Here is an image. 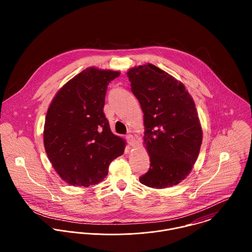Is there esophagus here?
Returning a JSON list of instances; mask_svg holds the SVG:
<instances>
[{
  "label": "esophagus",
  "mask_w": 252,
  "mask_h": 252,
  "mask_svg": "<svg viewBox=\"0 0 252 252\" xmlns=\"http://www.w3.org/2000/svg\"><path fill=\"white\" fill-rule=\"evenodd\" d=\"M126 140H127V142H128V144H130V145H135L136 144V141H135V138L132 136V135H128L127 137H126Z\"/></svg>",
  "instance_id": "34e87169"
}]
</instances>
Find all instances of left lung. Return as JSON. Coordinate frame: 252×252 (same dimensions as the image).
<instances>
[{
  "label": "left lung",
  "mask_w": 252,
  "mask_h": 252,
  "mask_svg": "<svg viewBox=\"0 0 252 252\" xmlns=\"http://www.w3.org/2000/svg\"><path fill=\"white\" fill-rule=\"evenodd\" d=\"M144 112V144L150 168L140 178L151 188L179 184L198 158L203 130L193 98L182 82L152 64L127 72Z\"/></svg>",
  "instance_id": "obj_1"
}]
</instances>
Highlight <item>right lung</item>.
Segmentation results:
<instances>
[{
    "mask_svg": "<svg viewBox=\"0 0 252 252\" xmlns=\"http://www.w3.org/2000/svg\"><path fill=\"white\" fill-rule=\"evenodd\" d=\"M120 72L89 67L56 93L47 109L43 144L60 178L73 186L98 184L125 141L115 136L104 114L108 83Z\"/></svg>",
    "mask_w": 252,
    "mask_h": 252,
    "instance_id": "add662e5",
    "label": "right lung"
}]
</instances>
